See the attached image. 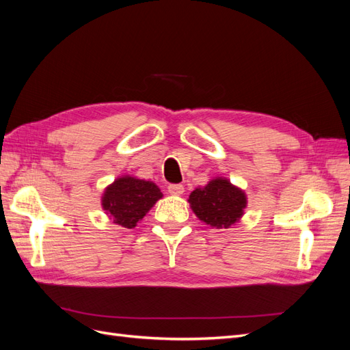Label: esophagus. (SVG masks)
Here are the masks:
<instances>
[{"mask_svg": "<svg viewBox=\"0 0 350 350\" xmlns=\"http://www.w3.org/2000/svg\"><path fill=\"white\" fill-rule=\"evenodd\" d=\"M167 191L172 196H181L184 193V185L183 184H169Z\"/></svg>", "mask_w": 350, "mask_h": 350, "instance_id": "34e87169", "label": "esophagus"}]
</instances>
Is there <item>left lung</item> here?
Wrapping results in <instances>:
<instances>
[{
  "instance_id": "obj_1",
  "label": "left lung",
  "mask_w": 350,
  "mask_h": 350,
  "mask_svg": "<svg viewBox=\"0 0 350 350\" xmlns=\"http://www.w3.org/2000/svg\"><path fill=\"white\" fill-rule=\"evenodd\" d=\"M188 201L198 219L216 229L234 225L247 204L245 194L220 178L210 181L204 188H196Z\"/></svg>"
}]
</instances>
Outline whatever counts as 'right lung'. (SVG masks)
Segmentation results:
<instances>
[{
	"instance_id": "1",
	"label": "right lung",
	"mask_w": 350,
	"mask_h": 350,
	"mask_svg": "<svg viewBox=\"0 0 350 350\" xmlns=\"http://www.w3.org/2000/svg\"><path fill=\"white\" fill-rule=\"evenodd\" d=\"M161 197V189L153 183L124 176L107 188L102 204L113 224L131 229Z\"/></svg>"
}]
</instances>
